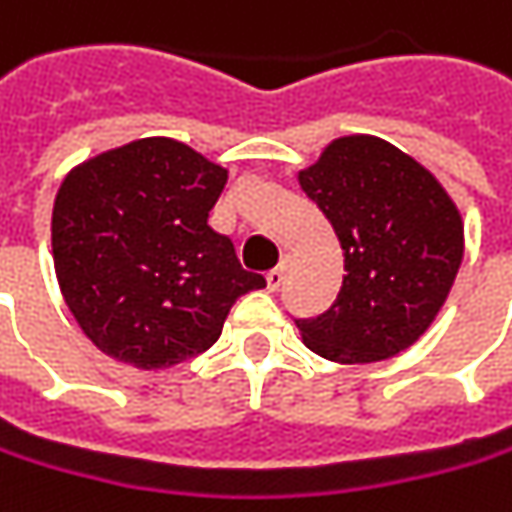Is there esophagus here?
<instances>
[{
	"label": "esophagus",
	"mask_w": 512,
	"mask_h": 512,
	"mask_svg": "<svg viewBox=\"0 0 512 512\" xmlns=\"http://www.w3.org/2000/svg\"><path fill=\"white\" fill-rule=\"evenodd\" d=\"M285 270H288V256L276 265L273 270H268V288L270 291H279L282 288V282H285Z\"/></svg>",
	"instance_id": "esophagus-1"
}]
</instances>
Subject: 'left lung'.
<instances>
[{
    "instance_id": "1",
    "label": "left lung",
    "mask_w": 512,
    "mask_h": 512,
    "mask_svg": "<svg viewBox=\"0 0 512 512\" xmlns=\"http://www.w3.org/2000/svg\"><path fill=\"white\" fill-rule=\"evenodd\" d=\"M299 187L331 221L345 256L340 294L320 317L296 320L302 340L337 363L395 357L441 311L464 256L455 204L392 143L340 138Z\"/></svg>"
}]
</instances>
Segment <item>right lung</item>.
I'll use <instances>...</instances> for the list:
<instances>
[{"label": "right lung", "mask_w": 512, "mask_h": 512, "mask_svg": "<svg viewBox=\"0 0 512 512\" xmlns=\"http://www.w3.org/2000/svg\"><path fill=\"white\" fill-rule=\"evenodd\" d=\"M227 169L169 138L103 152L63 181L51 244L65 305L91 343L167 369L216 343L233 302L265 288L207 218Z\"/></svg>", "instance_id": "1"}]
</instances>
